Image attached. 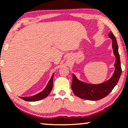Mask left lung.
I'll list each match as a JSON object with an SVG mask.
<instances>
[{
  "label": "left lung",
  "mask_w": 128,
  "mask_h": 128,
  "mask_svg": "<svg viewBox=\"0 0 128 128\" xmlns=\"http://www.w3.org/2000/svg\"><path fill=\"white\" fill-rule=\"evenodd\" d=\"M108 36L112 41V49L115 57V62L114 64L115 71L114 74L108 80L99 84L86 83L79 80L76 76L72 74L71 88L77 96L90 101H98L107 96L117 84L122 74L118 47L116 38L112 32L108 34Z\"/></svg>",
  "instance_id": "left-lung-1"
}]
</instances>
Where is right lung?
Returning <instances> with one entry per match:
<instances>
[{
  "label": "right lung",
  "mask_w": 128,
  "mask_h": 128,
  "mask_svg": "<svg viewBox=\"0 0 128 128\" xmlns=\"http://www.w3.org/2000/svg\"><path fill=\"white\" fill-rule=\"evenodd\" d=\"M53 76L54 74L52 76L51 78L50 79L49 82H48L47 86H46L45 88L42 91L40 92L38 94L32 96H26V97H20L22 100H25L26 101H37L39 100H42V99L45 98L49 94V93L51 92L53 86Z\"/></svg>",
  "instance_id": "add662e5"
}]
</instances>
